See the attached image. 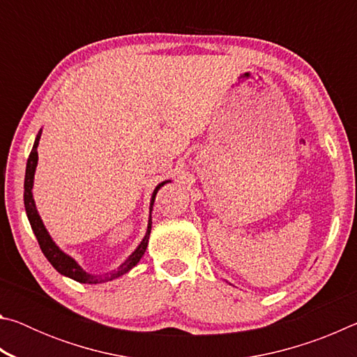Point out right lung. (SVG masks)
<instances>
[{
  "instance_id": "add662e5",
  "label": "right lung",
  "mask_w": 357,
  "mask_h": 357,
  "mask_svg": "<svg viewBox=\"0 0 357 357\" xmlns=\"http://www.w3.org/2000/svg\"><path fill=\"white\" fill-rule=\"evenodd\" d=\"M40 134H42V129L39 130L38 137H36L33 149H31V153H29L28 162H26L25 192H23V202H25V211H26L28 220H29V223H31V228H33V231L36 234V238H38V243L40 245L42 253H44L45 258L48 259V261H50V264L58 271L59 274L69 277V279H74L75 282H80V283H91V285H93V283H104V282L118 279V277L128 274L129 271L134 268V266H137L138 261H140L142 257L144 255V252H146L149 233H151V225H153V219H151V211H153L155 195H157V192H159L160 187L165 185L167 183H170V181H164V183H160L154 189L153 197H151V204H149V220H148L146 234H144V238L142 239V243L138 244L137 249L130 253L129 258L126 259V261L121 264L118 269L110 271V273H107L104 275L89 274L82 268L80 264L75 261L74 258L68 255V253H64L55 244V241H53L50 234H48L44 222H42V219H40V215L38 213V208H36V203H34V198H33V184H34L36 167H38V159H39V157H38V146H39Z\"/></svg>"
}]
</instances>
